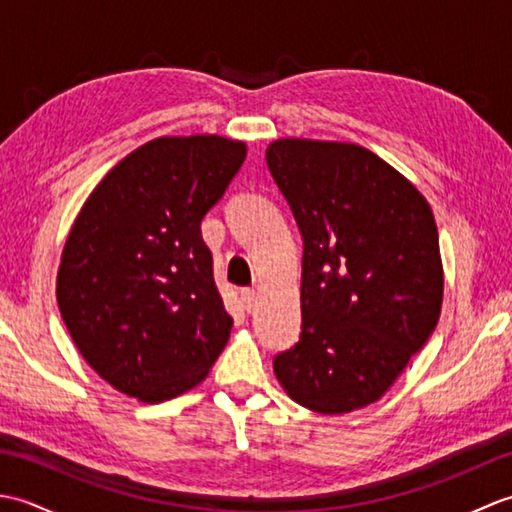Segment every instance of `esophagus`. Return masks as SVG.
I'll list each match as a JSON object with an SVG mask.
<instances>
[{"mask_svg": "<svg viewBox=\"0 0 512 512\" xmlns=\"http://www.w3.org/2000/svg\"><path fill=\"white\" fill-rule=\"evenodd\" d=\"M239 297H242V303H244V310L246 312H253L255 306H257V292L250 290V288H244L242 292H239Z\"/></svg>", "mask_w": 512, "mask_h": 512, "instance_id": "1", "label": "esophagus"}]
</instances>
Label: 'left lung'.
<instances>
[{"label": "left lung", "instance_id": "1", "mask_svg": "<svg viewBox=\"0 0 512 512\" xmlns=\"http://www.w3.org/2000/svg\"><path fill=\"white\" fill-rule=\"evenodd\" d=\"M268 169L303 235L301 339L273 361L286 394L317 413L372 405L440 319L444 268L427 198L374 151L279 138Z\"/></svg>", "mask_w": 512, "mask_h": 512}]
</instances>
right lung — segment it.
Wrapping results in <instances>:
<instances>
[{
	"label": "right lung",
	"mask_w": 512,
	"mask_h": 512,
	"mask_svg": "<svg viewBox=\"0 0 512 512\" xmlns=\"http://www.w3.org/2000/svg\"><path fill=\"white\" fill-rule=\"evenodd\" d=\"M244 140L160 136L127 154L65 239L57 301L88 365L147 405L198 387L231 336L200 222L246 158Z\"/></svg>",
	"instance_id": "add662e5"
}]
</instances>
